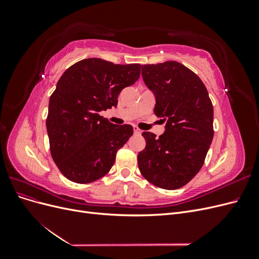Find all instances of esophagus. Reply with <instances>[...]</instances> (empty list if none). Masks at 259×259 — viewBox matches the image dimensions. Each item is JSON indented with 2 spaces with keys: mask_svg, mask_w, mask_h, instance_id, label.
I'll return each mask as SVG.
<instances>
[{
  "mask_svg": "<svg viewBox=\"0 0 259 259\" xmlns=\"http://www.w3.org/2000/svg\"><path fill=\"white\" fill-rule=\"evenodd\" d=\"M142 130H139L137 126H134V133H135V134L136 135H139V134H142Z\"/></svg>",
  "mask_w": 259,
  "mask_h": 259,
  "instance_id": "34e87169",
  "label": "esophagus"
}]
</instances>
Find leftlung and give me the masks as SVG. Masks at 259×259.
Instances as JSON below:
<instances>
[{
  "mask_svg": "<svg viewBox=\"0 0 259 259\" xmlns=\"http://www.w3.org/2000/svg\"><path fill=\"white\" fill-rule=\"evenodd\" d=\"M143 80L155 98L154 114L165 131L144 132L140 173L154 186L175 190L198 174L214 136V109L200 77L177 61L142 66Z\"/></svg>",
  "mask_w": 259,
  "mask_h": 259,
  "instance_id": "left-lung-1",
  "label": "left lung"
}]
</instances>
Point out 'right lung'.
I'll return each mask as SVG.
<instances>
[{
    "label": "right lung",
    "instance_id": "obj_1",
    "mask_svg": "<svg viewBox=\"0 0 259 259\" xmlns=\"http://www.w3.org/2000/svg\"><path fill=\"white\" fill-rule=\"evenodd\" d=\"M139 75L138 64L88 58L60 76L50 98L46 130L53 160L66 178L88 184L111 169L116 151L134 130L128 124L110 123L99 112L116 107L121 91Z\"/></svg>",
    "mask_w": 259,
    "mask_h": 259
}]
</instances>
